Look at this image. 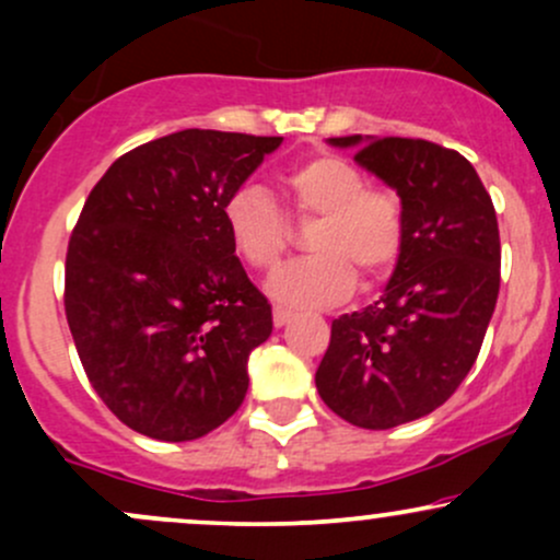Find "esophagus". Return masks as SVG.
I'll list each match as a JSON object with an SVG mask.
<instances>
[{
  "label": "esophagus",
  "instance_id": "esophagus-1",
  "mask_svg": "<svg viewBox=\"0 0 560 560\" xmlns=\"http://www.w3.org/2000/svg\"><path fill=\"white\" fill-rule=\"evenodd\" d=\"M294 313L287 311V307H273V326L276 329H281V326H287L289 320H292Z\"/></svg>",
  "mask_w": 560,
  "mask_h": 560
}]
</instances>
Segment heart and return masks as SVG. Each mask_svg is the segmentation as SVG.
Returning a JSON list of instances; mask_svg holds the SVG:
<instances>
[{"mask_svg": "<svg viewBox=\"0 0 560 560\" xmlns=\"http://www.w3.org/2000/svg\"><path fill=\"white\" fill-rule=\"evenodd\" d=\"M289 208L300 223H313L311 258L292 262L268 284L292 307H329L355 287L376 284L400 260L405 244L402 199L369 186L365 173L347 158L320 152L284 176ZM231 247L253 271L271 273L287 255L292 229L284 210L262 186H242L223 205Z\"/></svg>", "mask_w": 560, "mask_h": 560, "instance_id": "heart-1", "label": "heart"}]
</instances>
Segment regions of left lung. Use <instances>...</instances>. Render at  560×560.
Wrapping results in <instances>:
<instances>
[{
  "instance_id": "left-lung-1",
  "label": "left lung",
  "mask_w": 560,
  "mask_h": 560,
  "mask_svg": "<svg viewBox=\"0 0 560 560\" xmlns=\"http://www.w3.org/2000/svg\"><path fill=\"white\" fill-rule=\"evenodd\" d=\"M402 199L405 244L374 305L331 324L316 387L339 419L392 429L432 413L477 361L500 292L492 199L464 155L427 139L337 137Z\"/></svg>"
}]
</instances>
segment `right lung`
Returning <instances> with one entry per match:
<instances>
[{
    "label": "right lung",
    "instance_id": "1",
    "mask_svg": "<svg viewBox=\"0 0 560 560\" xmlns=\"http://www.w3.org/2000/svg\"><path fill=\"white\" fill-rule=\"evenodd\" d=\"M281 137L186 128L107 168L68 242L66 316L89 382L133 432L205 436L247 395L271 305L231 247L223 205Z\"/></svg>",
    "mask_w": 560,
    "mask_h": 560
}]
</instances>
